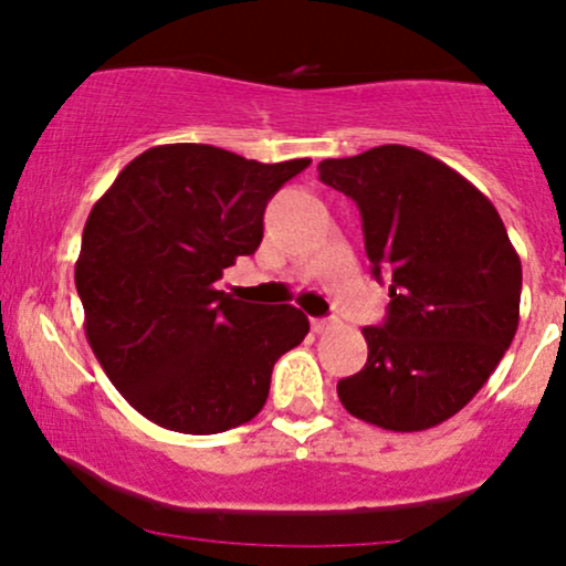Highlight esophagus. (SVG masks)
Here are the masks:
<instances>
[{
    "label": "esophagus",
    "mask_w": 566,
    "mask_h": 566,
    "mask_svg": "<svg viewBox=\"0 0 566 566\" xmlns=\"http://www.w3.org/2000/svg\"><path fill=\"white\" fill-rule=\"evenodd\" d=\"M333 327H335L333 319H311V329H314L316 335L329 333V329H333Z\"/></svg>",
    "instance_id": "obj_1"
}]
</instances>
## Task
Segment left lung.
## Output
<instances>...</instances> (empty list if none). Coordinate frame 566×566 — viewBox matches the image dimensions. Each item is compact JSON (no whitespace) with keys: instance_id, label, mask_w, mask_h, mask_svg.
Wrapping results in <instances>:
<instances>
[{"instance_id":"1","label":"left lung","mask_w":566,"mask_h":566,"mask_svg":"<svg viewBox=\"0 0 566 566\" xmlns=\"http://www.w3.org/2000/svg\"><path fill=\"white\" fill-rule=\"evenodd\" d=\"M322 184L356 201L388 316L365 327L367 365L337 382L354 418L426 431L490 380L518 327L522 261L492 201L409 146L319 161Z\"/></svg>"}]
</instances>
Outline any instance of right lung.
<instances>
[{
  "mask_svg": "<svg viewBox=\"0 0 566 566\" xmlns=\"http://www.w3.org/2000/svg\"><path fill=\"white\" fill-rule=\"evenodd\" d=\"M308 165L167 143L129 161L95 201L74 269L84 335L143 418L205 437L263 409L271 369L301 346L308 316L237 301L218 279L258 250L265 205Z\"/></svg>",
  "mask_w": 566,
  "mask_h": 566,
  "instance_id": "obj_1",
  "label": "right lung"
}]
</instances>
